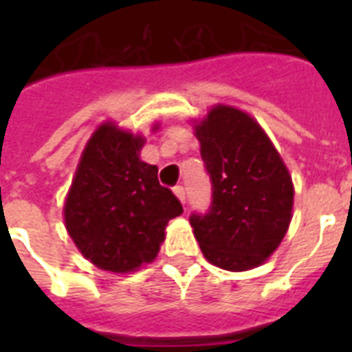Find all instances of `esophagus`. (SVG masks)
Returning a JSON list of instances; mask_svg holds the SVG:
<instances>
[{
    "mask_svg": "<svg viewBox=\"0 0 352 352\" xmlns=\"http://www.w3.org/2000/svg\"><path fill=\"white\" fill-rule=\"evenodd\" d=\"M173 193H175L177 199H179V201H181L182 204L186 203V193H184V188H182V186H175V188H173Z\"/></svg>",
    "mask_w": 352,
    "mask_h": 352,
    "instance_id": "34e87169",
    "label": "esophagus"
}]
</instances>
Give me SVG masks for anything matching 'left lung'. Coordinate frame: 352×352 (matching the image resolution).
<instances>
[{
  "label": "left lung",
  "mask_w": 352,
  "mask_h": 352,
  "mask_svg": "<svg viewBox=\"0 0 352 352\" xmlns=\"http://www.w3.org/2000/svg\"><path fill=\"white\" fill-rule=\"evenodd\" d=\"M195 137L212 181L210 210L190 215L195 239L215 267H259L289 230L292 177L263 127L241 109L212 107Z\"/></svg>",
  "instance_id": "8db88e82"
}]
</instances>
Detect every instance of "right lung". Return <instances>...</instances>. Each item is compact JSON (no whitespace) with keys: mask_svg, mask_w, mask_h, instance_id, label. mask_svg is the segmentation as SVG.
<instances>
[{"mask_svg":"<svg viewBox=\"0 0 352 352\" xmlns=\"http://www.w3.org/2000/svg\"><path fill=\"white\" fill-rule=\"evenodd\" d=\"M142 146L140 135L102 124L85 146L65 199L71 239L102 270L126 274L153 261L168 221L182 214L179 199L159 184L157 166L138 157Z\"/></svg>","mask_w":352,"mask_h":352,"instance_id":"1","label":"right lung"}]
</instances>
